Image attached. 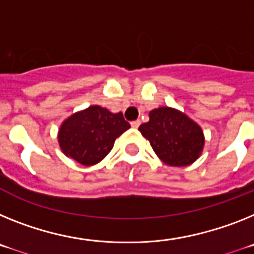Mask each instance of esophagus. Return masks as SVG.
I'll return each mask as SVG.
<instances>
[{
    "label": "esophagus",
    "instance_id": "esophagus-1",
    "mask_svg": "<svg viewBox=\"0 0 254 254\" xmlns=\"http://www.w3.org/2000/svg\"><path fill=\"white\" fill-rule=\"evenodd\" d=\"M130 124H131V127H134V129H136V127H139V125H140V120L131 121V123H130Z\"/></svg>",
    "mask_w": 254,
    "mask_h": 254
}]
</instances>
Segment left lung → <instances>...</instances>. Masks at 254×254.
<instances>
[{
	"mask_svg": "<svg viewBox=\"0 0 254 254\" xmlns=\"http://www.w3.org/2000/svg\"><path fill=\"white\" fill-rule=\"evenodd\" d=\"M139 131L167 166H189L203 151L202 127L188 115L173 107L152 110L149 121L140 125Z\"/></svg>",
	"mask_w": 254,
	"mask_h": 254,
	"instance_id": "1",
	"label": "left lung"
}]
</instances>
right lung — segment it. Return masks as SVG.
I'll return each instance as SVG.
<instances>
[{"label": "right lung", "instance_id": "add662e5", "mask_svg": "<svg viewBox=\"0 0 254 254\" xmlns=\"http://www.w3.org/2000/svg\"><path fill=\"white\" fill-rule=\"evenodd\" d=\"M129 127L121 112L114 114L106 107L93 105L65 119L57 139L66 157L84 166H93L110 153L116 138Z\"/></svg>", "mask_w": 254, "mask_h": 254}]
</instances>
